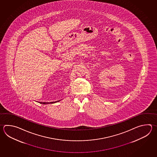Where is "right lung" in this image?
<instances>
[{
  "instance_id": "add662e5",
  "label": "right lung",
  "mask_w": 157,
  "mask_h": 157,
  "mask_svg": "<svg viewBox=\"0 0 157 157\" xmlns=\"http://www.w3.org/2000/svg\"><path fill=\"white\" fill-rule=\"evenodd\" d=\"M60 101V100L59 101H56V102H40V103H42V104H44V105H45V104H48V103H54L57 102H59Z\"/></svg>"
}]
</instances>
